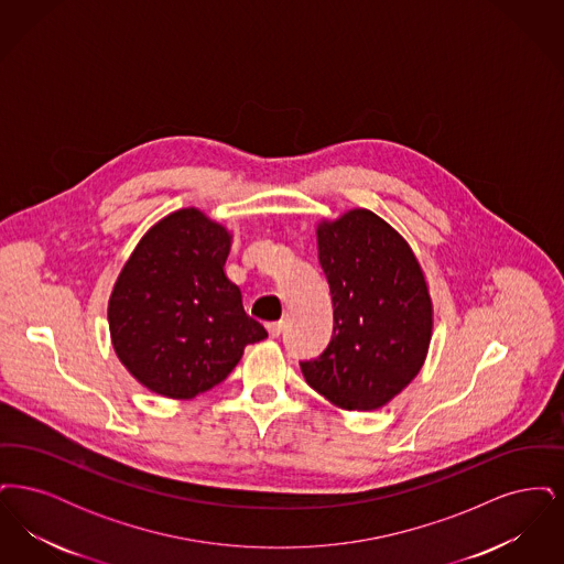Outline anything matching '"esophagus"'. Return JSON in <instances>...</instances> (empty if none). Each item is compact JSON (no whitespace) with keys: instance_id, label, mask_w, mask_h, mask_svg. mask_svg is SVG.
Returning a JSON list of instances; mask_svg holds the SVG:
<instances>
[{"instance_id":"1","label":"esophagus","mask_w":564,"mask_h":564,"mask_svg":"<svg viewBox=\"0 0 564 564\" xmlns=\"http://www.w3.org/2000/svg\"><path fill=\"white\" fill-rule=\"evenodd\" d=\"M267 329H269L270 338H279L283 332V322L267 323Z\"/></svg>"}]
</instances>
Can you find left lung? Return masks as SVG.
I'll list each match as a JSON object with an SVG mask.
<instances>
[{"label":"left lung","instance_id":"left-lung-1","mask_svg":"<svg viewBox=\"0 0 564 564\" xmlns=\"http://www.w3.org/2000/svg\"><path fill=\"white\" fill-rule=\"evenodd\" d=\"M334 332L317 359L300 361L306 382L343 410H378L421 372L433 332L425 272L382 217L350 209L317 224Z\"/></svg>","mask_w":564,"mask_h":564}]
</instances>
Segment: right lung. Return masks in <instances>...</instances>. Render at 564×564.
Listing matches in <instances>:
<instances>
[{
  "label": "right lung",
  "instance_id": "right-lung-1",
  "mask_svg": "<svg viewBox=\"0 0 564 564\" xmlns=\"http://www.w3.org/2000/svg\"><path fill=\"white\" fill-rule=\"evenodd\" d=\"M230 242L226 226L186 207L154 224L120 270L108 304L111 345L152 393L192 400L269 336L226 276Z\"/></svg>",
  "mask_w": 564,
  "mask_h": 564
}]
</instances>
